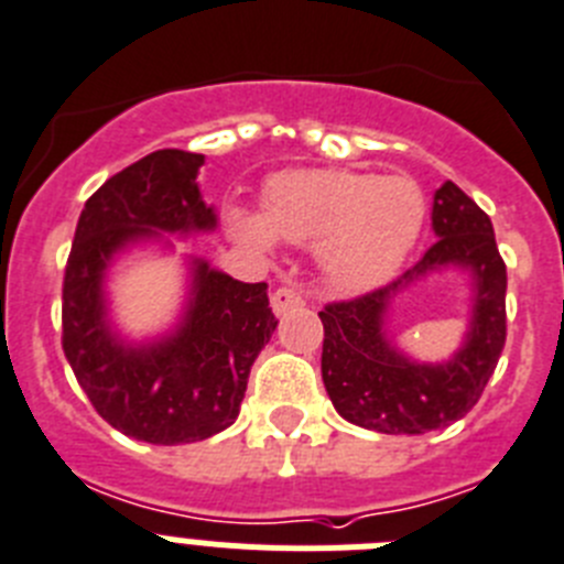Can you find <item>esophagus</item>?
<instances>
[{
  "mask_svg": "<svg viewBox=\"0 0 564 564\" xmlns=\"http://www.w3.org/2000/svg\"><path fill=\"white\" fill-rule=\"evenodd\" d=\"M297 306H303V295L297 289L278 286L275 292H272V312H275V315H286L289 310H297Z\"/></svg>",
  "mask_w": 564,
  "mask_h": 564,
  "instance_id": "obj_1",
  "label": "esophagus"
}]
</instances>
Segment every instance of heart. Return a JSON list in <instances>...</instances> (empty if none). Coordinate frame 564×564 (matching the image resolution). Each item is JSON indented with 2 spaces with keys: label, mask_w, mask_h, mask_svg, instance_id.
<instances>
[{
  "label": "heart",
  "mask_w": 564,
  "mask_h": 564,
  "mask_svg": "<svg viewBox=\"0 0 564 564\" xmlns=\"http://www.w3.org/2000/svg\"><path fill=\"white\" fill-rule=\"evenodd\" d=\"M235 235L252 247L315 243L323 275L337 289H369L400 269L425 224L423 187L411 175L346 166L289 170L269 181L263 215L235 209Z\"/></svg>",
  "instance_id": "b5f03b06"
}]
</instances>
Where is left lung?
Here are the masks:
<instances>
[{
  "instance_id": "8db88e82",
  "label": "left lung",
  "mask_w": 564,
  "mask_h": 564,
  "mask_svg": "<svg viewBox=\"0 0 564 564\" xmlns=\"http://www.w3.org/2000/svg\"><path fill=\"white\" fill-rule=\"evenodd\" d=\"M431 224L437 241L398 281L351 301L326 303L323 383L337 414L380 434H425L465 417L482 398L506 346V261L491 218L454 181L434 193ZM440 265L473 269V329L448 365L425 367L400 356L382 332L388 301L414 276Z\"/></svg>"
}]
</instances>
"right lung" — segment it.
<instances>
[{"instance_id":"1","label":"right lung","mask_w":564,"mask_h":564,"mask_svg":"<svg viewBox=\"0 0 564 564\" xmlns=\"http://www.w3.org/2000/svg\"><path fill=\"white\" fill-rule=\"evenodd\" d=\"M204 155L155 150L107 178L78 215L62 286V349L87 400L121 434L153 445L207 440L235 423L254 357L275 332L267 283L195 263L178 332L124 346L105 321V269L130 241L215 227L195 184Z\"/></svg>"}]
</instances>
